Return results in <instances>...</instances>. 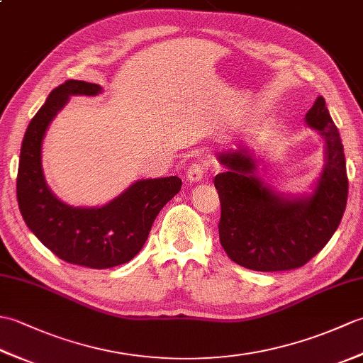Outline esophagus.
<instances>
[{
	"mask_svg": "<svg viewBox=\"0 0 363 363\" xmlns=\"http://www.w3.org/2000/svg\"><path fill=\"white\" fill-rule=\"evenodd\" d=\"M206 169H207V165L204 164V162H201V160L194 162V164H191L187 169V179L190 182H199L204 177Z\"/></svg>",
	"mask_w": 363,
	"mask_h": 363,
	"instance_id": "esophagus-1",
	"label": "esophagus"
}]
</instances>
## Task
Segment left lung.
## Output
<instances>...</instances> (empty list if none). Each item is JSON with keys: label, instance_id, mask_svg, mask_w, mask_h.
Wrapping results in <instances>:
<instances>
[{"label": "left lung", "instance_id": "obj_1", "mask_svg": "<svg viewBox=\"0 0 363 363\" xmlns=\"http://www.w3.org/2000/svg\"><path fill=\"white\" fill-rule=\"evenodd\" d=\"M326 143V165L313 195L287 199L257 177V160L238 148L218 160L215 176L221 217L220 242L235 264L256 272H285L306 265L325 248L340 225L348 199V174L340 134L323 96L306 113Z\"/></svg>", "mask_w": 363, "mask_h": 363}]
</instances>
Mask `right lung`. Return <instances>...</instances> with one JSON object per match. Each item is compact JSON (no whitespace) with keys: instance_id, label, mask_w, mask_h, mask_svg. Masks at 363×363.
<instances>
[{"instance_id":"obj_1","label":"right lung","mask_w":363,"mask_h":363,"mask_svg":"<svg viewBox=\"0 0 363 363\" xmlns=\"http://www.w3.org/2000/svg\"><path fill=\"white\" fill-rule=\"evenodd\" d=\"M99 91L98 84L68 79L46 98L23 138L17 199L28 228L59 259L104 269L126 264L142 250L157 213L182 182L177 176L137 181L103 207H72L51 194L42 169L46 129L72 95L94 96Z\"/></svg>"}]
</instances>
